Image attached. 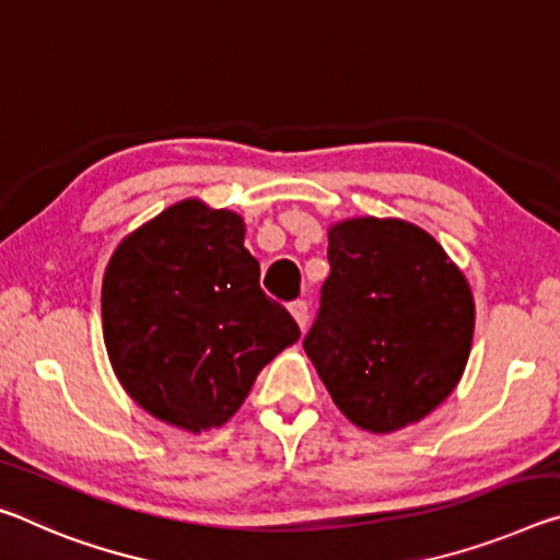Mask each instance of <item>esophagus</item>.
Listing matches in <instances>:
<instances>
[{"mask_svg":"<svg viewBox=\"0 0 560 560\" xmlns=\"http://www.w3.org/2000/svg\"><path fill=\"white\" fill-rule=\"evenodd\" d=\"M289 308H291V316L296 318V324H299L301 331H306V326H308V304H306V301L299 299Z\"/></svg>","mask_w":560,"mask_h":560,"instance_id":"esophagus-1","label":"esophagus"}]
</instances>
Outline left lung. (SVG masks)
Returning a JSON list of instances; mask_svg holds the SVG:
<instances>
[{"instance_id":"left-lung-1","label":"left lung","mask_w":560,"mask_h":560,"mask_svg":"<svg viewBox=\"0 0 560 560\" xmlns=\"http://www.w3.org/2000/svg\"><path fill=\"white\" fill-rule=\"evenodd\" d=\"M331 273L304 349L341 413L392 433L454 392L474 339V296L458 266L401 219L328 229Z\"/></svg>"}]
</instances>
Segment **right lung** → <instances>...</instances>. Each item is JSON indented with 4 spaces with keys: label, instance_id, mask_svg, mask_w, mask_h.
I'll return each mask as SVG.
<instances>
[{
    "label": "right lung",
    "instance_id": "obj_1",
    "mask_svg": "<svg viewBox=\"0 0 560 560\" xmlns=\"http://www.w3.org/2000/svg\"><path fill=\"white\" fill-rule=\"evenodd\" d=\"M234 211L184 199L129 234L102 283L104 343L124 392L176 429L226 423L259 371L299 341L259 287Z\"/></svg>",
    "mask_w": 560,
    "mask_h": 560
}]
</instances>
